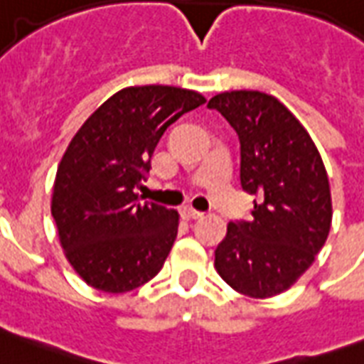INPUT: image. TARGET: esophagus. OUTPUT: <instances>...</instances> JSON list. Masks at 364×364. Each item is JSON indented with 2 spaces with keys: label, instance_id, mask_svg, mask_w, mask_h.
Instances as JSON below:
<instances>
[{
  "label": "esophagus",
  "instance_id": "obj_1",
  "mask_svg": "<svg viewBox=\"0 0 364 364\" xmlns=\"http://www.w3.org/2000/svg\"><path fill=\"white\" fill-rule=\"evenodd\" d=\"M183 215L187 217V219H200L204 213L198 210H194V208H185V210H183Z\"/></svg>",
  "mask_w": 364,
  "mask_h": 364
}]
</instances>
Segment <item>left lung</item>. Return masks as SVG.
<instances>
[{
	"label": "left lung",
	"mask_w": 364,
	"mask_h": 364,
	"mask_svg": "<svg viewBox=\"0 0 364 364\" xmlns=\"http://www.w3.org/2000/svg\"><path fill=\"white\" fill-rule=\"evenodd\" d=\"M208 107L238 134L242 188L259 196L249 221L228 223L215 268L238 293L276 296L310 268L327 242L333 221L327 170L304 126L270 94L223 92Z\"/></svg>",
	"instance_id": "8db88e82"
}]
</instances>
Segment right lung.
Returning <instances> with one entry per match:
<instances>
[{
	"label": "right lung",
	"mask_w": 364,
	"mask_h": 364,
	"mask_svg": "<svg viewBox=\"0 0 364 364\" xmlns=\"http://www.w3.org/2000/svg\"><path fill=\"white\" fill-rule=\"evenodd\" d=\"M205 98L187 88L128 87L105 100L60 160L53 211L73 270L104 293L153 279L176 242L179 213L137 191L166 128Z\"/></svg>",
	"instance_id": "obj_1"
}]
</instances>
